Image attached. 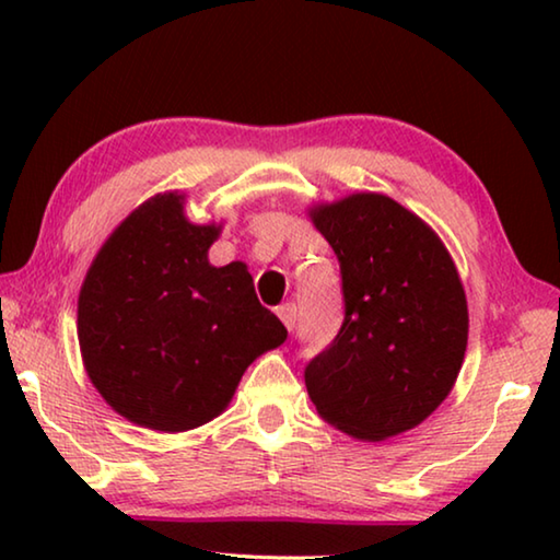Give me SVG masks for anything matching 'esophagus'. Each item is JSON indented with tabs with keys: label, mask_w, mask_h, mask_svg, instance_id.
I'll return each instance as SVG.
<instances>
[{
	"label": "esophagus",
	"mask_w": 560,
	"mask_h": 560,
	"mask_svg": "<svg viewBox=\"0 0 560 560\" xmlns=\"http://www.w3.org/2000/svg\"><path fill=\"white\" fill-rule=\"evenodd\" d=\"M277 316L281 318L283 326L293 330V324H296V306H293V303H281L277 308Z\"/></svg>",
	"instance_id": "1"
}]
</instances>
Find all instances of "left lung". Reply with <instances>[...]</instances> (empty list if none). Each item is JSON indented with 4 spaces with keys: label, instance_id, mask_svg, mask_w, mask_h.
<instances>
[{
    "label": "left lung",
    "instance_id": "8db88e82",
    "mask_svg": "<svg viewBox=\"0 0 560 560\" xmlns=\"http://www.w3.org/2000/svg\"><path fill=\"white\" fill-rule=\"evenodd\" d=\"M340 264L343 326L306 363V390L328 424L387 440L450 395L469 314L457 267L420 217L377 192L311 210Z\"/></svg>",
    "mask_w": 560,
    "mask_h": 560
}]
</instances>
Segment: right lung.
<instances>
[{"label":"right lung","mask_w":560,"mask_h":560,"mask_svg":"<svg viewBox=\"0 0 560 560\" xmlns=\"http://www.w3.org/2000/svg\"><path fill=\"white\" fill-rule=\"evenodd\" d=\"M220 230L189 222L183 195H155L108 236L83 281V365L103 400L140 428L210 422L252 360L287 340L246 264L207 259Z\"/></svg>","instance_id":"right-lung-1"}]
</instances>
